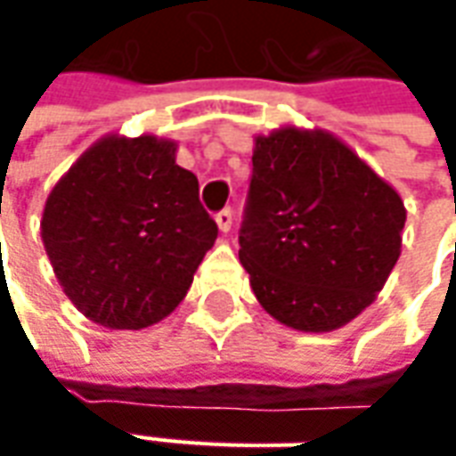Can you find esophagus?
Returning a JSON list of instances; mask_svg holds the SVG:
<instances>
[{"label":"esophagus","mask_w":456,"mask_h":456,"mask_svg":"<svg viewBox=\"0 0 456 456\" xmlns=\"http://www.w3.org/2000/svg\"><path fill=\"white\" fill-rule=\"evenodd\" d=\"M216 223H218V228L223 233H228L231 225H233V210L231 208H223L218 216H216Z\"/></svg>","instance_id":"obj_1"}]
</instances>
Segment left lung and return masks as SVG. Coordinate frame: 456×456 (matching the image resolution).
I'll return each instance as SVG.
<instances>
[{
	"instance_id": "1",
	"label": "left lung",
	"mask_w": 456,
	"mask_h": 456,
	"mask_svg": "<svg viewBox=\"0 0 456 456\" xmlns=\"http://www.w3.org/2000/svg\"><path fill=\"white\" fill-rule=\"evenodd\" d=\"M403 223L398 192L332 134L256 139L238 258L273 320L302 332L355 320L394 272Z\"/></svg>"
}]
</instances>
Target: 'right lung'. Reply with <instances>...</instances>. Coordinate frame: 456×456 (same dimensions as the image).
<instances>
[{"label": "right lung", "mask_w": 456, "mask_h": 456, "mask_svg": "<svg viewBox=\"0 0 456 456\" xmlns=\"http://www.w3.org/2000/svg\"><path fill=\"white\" fill-rule=\"evenodd\" d=\"M175 142L106 136L45 202L43 243L68 299L94 322L142 330L184 299L218 225Z\"/></svg>", "instance_id": "1"}]
</instances>
